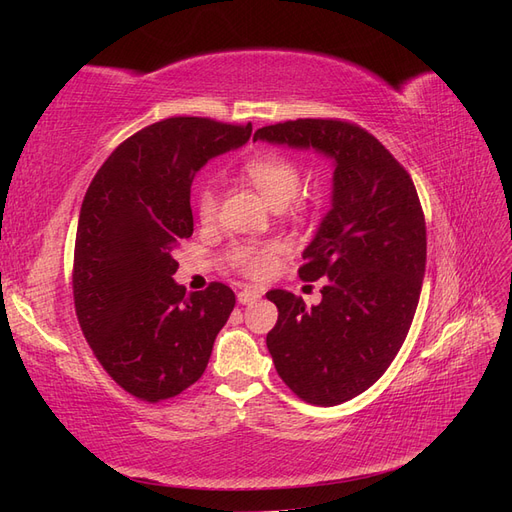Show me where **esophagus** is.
Wrapping results in <instances>:
<instances>
[{
    "mask_svg": "<svg viewBox=\"0 0 512 512\" xmlns=\"http://www.w3.org/2000/svg\"><path fill=\"white\" fill-rule=\"evenodd\" d=\"M260 299V290L254 288V286H245L239 294H237V301L241 305H250V303H256Z\"/></svg>",
    "mask_w": 512,
    "mask_h": 512,
    "instance_id": "1",
    "label": "esophagus"
}]
</instances>
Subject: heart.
<instances>
[{"label":"heart","instance_id":"1","mask_svg":"<svg viewBox=\"0 0 512 512\" xmlns=\"http://www.w3.org/2000/svg\"><path fill=\"white\" fill-rule=\"evenodd\" d=\"M245 179L250 181L258 194L275 209L286 207L297 196L301 185V170L292 160L277 156V153H265L256 156L243 168ZM198 218L203 224H211L218 215V190L213 185H205L196 196ZM277 245H258V243H241L230 252L232 267L239 269L243 275L267 277L275 267Z\"/></svg>","mask_w":512,"mask_h":512}]
</instances>
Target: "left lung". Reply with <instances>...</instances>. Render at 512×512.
Wrapping results in <instances>:
<instances>
[{"mask_svg":"<svg viewBox=\"0 0 512 512\" xmlns=\"http://www.w3.org/2000/svg\"><path fill=\"white\" fill-rule=\"evenodd\" d=\"M254 141L314 149L333 162L331 209L299 269L307 282H329L312 307L288 290L267 292L280 312L267 348L307 404H344L384 374L412 324L427 260L416 188L378 138L348 121L275 123Z\"/></svg>","mask_w":512,"mask_h":512,"instance_id":"8db88e82","label":"left lung"}]
</instances>
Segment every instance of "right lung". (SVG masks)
Masks as SVG:
<instances>
[{
  "label": "right lung",
  "mask_w": 512,
  "mask_h": 512,
  "mask_svg": "<svg viewBox=\"0 0 512 512\" xmlns=\"http://www.w3.org/2000/svg\"><path fill=\"white\" fill-rule=\"evenodd\" d=\"M252 134L203 117H170L123 141L81 205L74 307L91 350L123 391L156 404L205 374L235 292H185L173 252L192 237L190 188L209 160Z\"/></svg>",
  "instance_id": "right-lung-1"
}]
</instances>
